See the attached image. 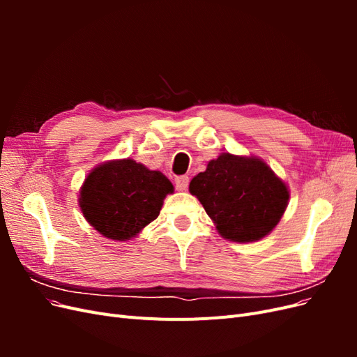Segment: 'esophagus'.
I'll use <instances>...</instances> for the list:
<instances>
[{"label":"esophagus","instance_id":"esophagus-1","mask_svg":"<svg viewBox=\"0 0 357 357\" xmlns=\"http://www.w3.org/2000/svg\"><path fill=\"white\" fill-rule=\"evenodd\" d=\"M176 181V188L178 190H186L189 186V177L188 176H178L174 178Z\"/></svg>","mask_w":357,"mask_h":357}]
</instances>
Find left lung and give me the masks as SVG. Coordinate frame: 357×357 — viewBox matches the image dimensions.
Listing matches in <instances>:
<instances>
[{"instance_id": "left-lung-1", "label": "left lung", "mask_w": 357, "mask_h": 357, "mask_svg": "<svg viewBox=\"0 0 357 357\" xmlns=\"http://www.w3.org/2000/svg\"><path fill=\"white\" fill-rule=\"evenodd\" d=\"M189 190L226 240L250 243L271 232L287 207L289 190L265 162L222 153L193 177Z\"/></svg>"}]
</instances>
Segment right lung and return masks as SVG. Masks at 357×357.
Returning a JSON list of instances; mask_svg holds the SVG:
<instances>
[{"label": "right lung", "mask_w": 357, "mask_h": 357, "mask_svg": "<svg viewBox=\"0 0 357 357\" xmlns=\"http://www.w3.org/2000/svg\"><path fill=\"white\" fill-rule=\"evenodd\" d=\"M171 181L132 159L96 167L84 180L80 208L84 219L107 238L126 241L153 222L172 192Z\"/></svg>", "instance_id": "right-lung-1"}]
</instances>
